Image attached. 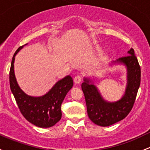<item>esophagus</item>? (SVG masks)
<instances>
[{
    "instance_id": "obj_1",
    "label": "esophagus",
    "mask_w": 150,
    "mask_h": 150,
    "mask_svg": "<svg viewBox=\"0 0 150 150\" xmlns=\"http://www.w3.org/2000/svg\"><path fill=\"white\" fill-rule=\"evenodd\" d=\"M82 81V78L79 75H78V76L75 77V78H74V82H75V83H76V84H80V83H81Z\"/></svg>"
}]
</instances>
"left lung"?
Here are the masks:
<instances>
[{"instance_id":"obj_1","label":"left lung","mask_w":150,"mask_h":150,"mask_svg":"<svg viewBox=\"0 0 150 150\" xmlns=\"http://www.w3.org/2000/svg\"><path fill=\"white\" fill-rule=\"evenodd\" d=\"M128 55L112 62V64H123L126 67L127 86L124 96L119 100H105L93 80L84 78L81 88L86 98L88 117L96 125L108 127L124 119L132 110L141 81V69L132 48ZM110 64V65H112Z\"/></svg>"}]
</instances>
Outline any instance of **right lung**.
Segmentation results:
<instances>
[{"label":"right lung","instance_id":"add662e5","mask_svg":"<svg viewBox=\"0 0 150 150\" xmlns=\"http://www.w3.org/2000/svg\"><path fill=\"white\" fill-rule=\"evenodd\" d=\"M25 45L20 47L12 58L9 73L11 91L20 111L26 120L38 127L49 128L61 119V104L72 88L73 80L70 75H67L58 80L46 94L42 96L35 97L25 93L18 86L14 72L15 57Z\"/></svg>","mask_w":150,"mask_h":150}]
</instances>
